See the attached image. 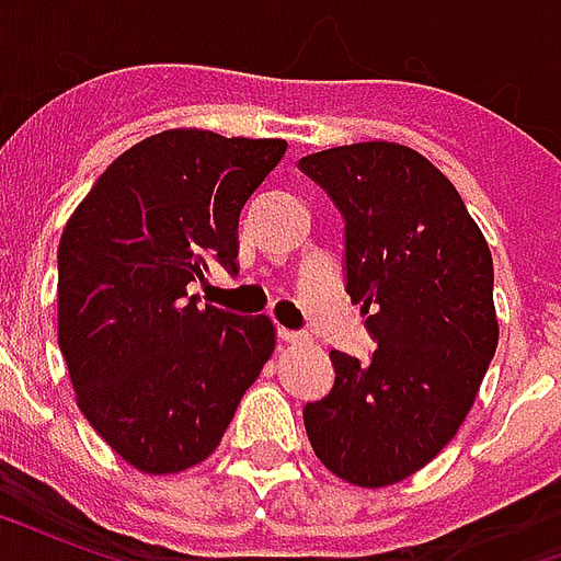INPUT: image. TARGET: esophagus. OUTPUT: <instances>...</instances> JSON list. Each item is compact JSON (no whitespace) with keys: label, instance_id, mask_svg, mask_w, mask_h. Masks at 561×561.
Returning <instances> with one entry per match:
<instances>
[{"label":"esophagus","instance_id":"esophagus-1","mask_svg":"<svg viewBox=\"0 0 561 561\" xmlns=\"http://www.w3.org/2000/svg\"><path fill=\"white\" fill-rule=\"evenodd\" d=\"M279 340L285 342V345H297V342H304V340H306V333H300V330L279 328Z\"/></svg>","mask_w":561,"mask_h":561}]
</instances>
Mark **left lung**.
I'll list each match as a JSON object with an SVG mask.
<instances>
[{"label": "left lung", "instance_id": "8db88e82", "mask_svg": "<svg viewBox=\"0 0 561 561\" xmlns=\"http://www.w3.org/2000/svg\"><path fill=\"white\" fill-rule=\"evenodd\" d=\"M345 219V291L378 342L330 352L336 381L304 409L316 457L354 486H390L457 435L499 345L493 255L462 197L421 152L390 140L300 159Z\"/></svg>", "mask_w": 561, "mask_h": 561}]
</instances>
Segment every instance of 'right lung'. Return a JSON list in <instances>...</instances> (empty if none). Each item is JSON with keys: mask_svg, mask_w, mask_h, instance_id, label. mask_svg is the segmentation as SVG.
<instances>
[{"mask_svg": "<svg viewBox=\"0 0 561 561\" xmlns=\"http://www.w3.org/2000/svg\"><path fill=\"white\" fill-rule=\"evenodd\" d=\"M282 138L168 128L95 180L59 240V352L92 430L128 466L176 474L219 447L276 348L267 316L197 306L185 285L237 270L240 209Z\"/></svg>", "mask_w": 561, "mask_h": 561, "instance_id": "obj_1", "label": "right lung"}]
</instances>
